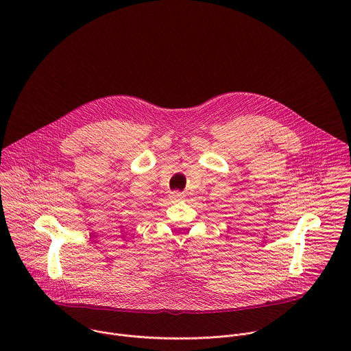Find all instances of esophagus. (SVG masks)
I'll use <instances>...</instances> for the list:
<instances>
[{
  "instance_id": "esophagus-1",
  "label": "esophagus",
  "mask_w": 351,
  "mask_h": 351,
  "mask_svg": "<svg viewBox=\"0 0 351 351\" xmlns=\"http://www.w3.org/2000/svg\"><path fill=\"white\" fill-rule=\"evenodd\" d=\"M169 198L172 199L173 203H176V202H182V199L184 198V195H183V193H180V191H173V193L169 194Z\"/></svg>"
}]
</instances>
